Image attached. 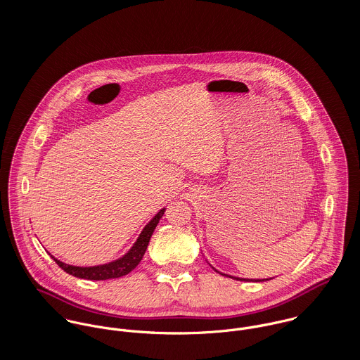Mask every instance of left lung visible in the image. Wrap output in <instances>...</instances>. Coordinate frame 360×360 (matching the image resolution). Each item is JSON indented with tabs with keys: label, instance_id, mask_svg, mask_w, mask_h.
Wrapping results in <instances>:
<instances>
[{
	"label": "left lung",
	"instance_id": "left-lung-1",
	"mask_svg": "<svg viewBox=\"0 0 360 360\" xmlns=\"http://www.w3.org/2000/svg\"><path fill=\"white\" fill-rule=\"evenodd\" d=\"M216 270V269H214ZM217 271V270H216ZM217 273H220V271H217ZM221 276H227V274H224V273H220ZM230 278H236V280H241V281H266V280H271V278H262V280H255V278H240V277H234V276H229Z\"/></svg>",
	"mask_w": 360,
	"mask_h": 360
}]
</instances>
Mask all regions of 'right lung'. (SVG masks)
<instances>
[{"label": "right lung", "instance_id": "1", "mask_svg": "<svg viewBox=\"0 0 360 360\" xmlns=\"http://www.w3.org/2000/svg\"><path fill=\"white\" fill-rule=\"evenodd\" d=\"M163 212H165V207L160 209L150 220V223L143 229L141 234L139 236V238L133 244V247L129 250V252L113 262L98 264V266L83 267V266H72V264L63 263L52 255L51 257L63 271H66L75 277L84 278V280H109V278H119L122 276H126L133 269H136V266L141 262V259L147 251V247L150 244V240L153 237L155 227L158 226L160 217L163 216Z\"/></svg>", "mask_w": 360, "mask_h": 360}]
</instances>
